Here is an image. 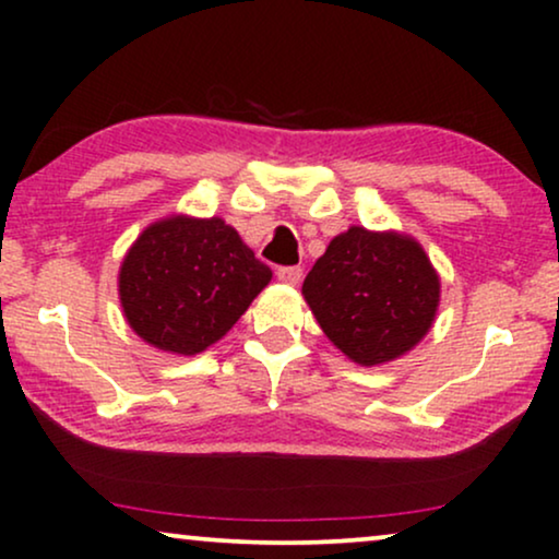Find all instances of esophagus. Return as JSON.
<instances>
[{
  "label": "esophagus",
  "mask_w": 559,
  "mask_h": 559,
  "mask_svg": "<svg viewBox=\"0 0 559 559\" xmlns=\"http://www.w3.org/2000/svg\"><path fill=\"white\" fill-rule=\"evenodd\" d=\"M277 277L287 285H297L302 280V266H280Z\"/></svg>",
  "instance_id": "esophagus-1"
}]
</instances>
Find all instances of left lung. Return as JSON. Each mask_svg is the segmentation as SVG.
Segmentation results:
<instances>
[{
  "mask_svg": "<svg viewBox=\"0 0 559 559\" xmlns=\"http://www.w3.org/2000/svg\"><path fill=\"white\" fill-rule=\"evenodd\" d=\"M323 333L348 358L377 366L430 331L440 282L417 241L348 228L328 243L302 285Z\"/></svg>",
  "mask_w": 559,
  "mask_h": 559,
  "instance_id": "left-lung-1",
  "label": "left lung"
}]
</instances>
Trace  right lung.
Returning <instances> with one entry per match:
<instances>
[{
	"label": "right lung",
	"mask_w": 559,
	"mask_h": 559,
	"mask_svg": "<svg viewBox=\"0 0 559 559\" xmlns=\"http://www.w3.org/2000/svg\"><path fill=\"white\" fill-rule=\"evenodd\" d=\"M272 280L221 218H165L144 228L121 264V308L155 348L193 356L216 343Z\"/></svg>",
	"instance_id": "add662e5"
}]
</instances>
